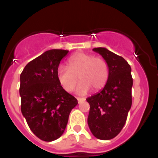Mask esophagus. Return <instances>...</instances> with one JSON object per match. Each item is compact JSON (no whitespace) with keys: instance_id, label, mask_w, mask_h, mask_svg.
<instances>
[{"instance_id":"1","label":"esophagus","mask_w":158,"mask_h":158,"mask_svg":"<svg viewBox=\"0 0 158 158\" xmlns=\"http://www.w3.org/2000/svg\"><path fill=\"white\" fill-rule=\"evenodd\" d=\"M77 100L78 103H80L81 101H85V98H79V97H77Z\"/></svg>"}]
</instances>
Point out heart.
I'll return each instance as SVG.
<instances>
[{"label":"heart","instance_id":"1","mask_svg":"<svg viewBox=\"0 0 158 158\" xmlns=\"http://www.w3.org/2000/svg\"><path fill=\"white\" fill-rule=\"evenodd\" d=\"M69 68L58 65L57 79L65 91L70 93L76 87L78 78L81 84L77 89L78 95H85L92 89L99 91L106 85L109 77V67L104 58L88 53H79L69 58Z\"/></svg>","mask_w":158,"mask_h":158}]
</instances>
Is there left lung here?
<instances>
[{
    "label": "left lung",
    "mask_w": 158,
    "mask_h": 158,
    "mask_svg": "<svg viewBox=\"0 0 158 158\" xmlns=\"http://www.w3.org/2000/svg\"><path fill=\"white\" fill-rule=\"evenodd\" d=\"M108 64L109 77L101 91L86 99L90 105L88 124L96 139L110 140L122 131L132 104L131 65L104 47L93 49Z\"/></svg>",
    "instance_id": "left-lung-1"
}]
</instances>
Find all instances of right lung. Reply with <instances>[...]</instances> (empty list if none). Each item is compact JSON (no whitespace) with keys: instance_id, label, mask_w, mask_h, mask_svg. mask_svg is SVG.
<instances>
[{"instance_id":"obj_1","label":"right lung","mask_w":158,"mask_h":158,"mask_svg":"<svg viewBox=\"0 0 158 158\" xmlns=\"http://www.w3.org/2000/svg\"><path fill=\"white\" fill-rule=\"evenodd\" d=\"M68 52L46 51L28 62L20 74L21 112L31 131L45 142L62 136L71 110L78 104L57 79V69Z\"/></svg>"}]
</instances>
